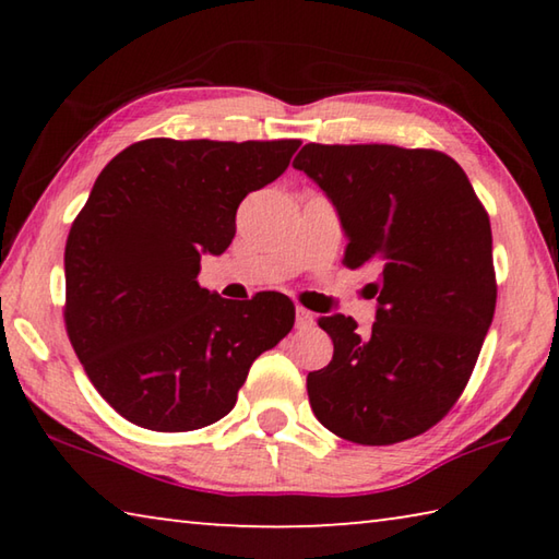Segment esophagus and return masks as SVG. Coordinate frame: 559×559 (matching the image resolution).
<instances>
[{
  "instance_id": "1",
  "label": "esophagus",
  "mask_w": 559,
  "mask_h": 559,
  "mask_svg": "<svg viewBox=\"0 0 559 559\" xmlns=\"http://www.w3.org/2000/svg\"><path fill=\"white\" fill-rule=\"evenodd\" d=\"M316 323V316L306 308H296V328H310Z\"/></svg>"
}]
</instances>
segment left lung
Wrapping results in <instances>:
<instances>
[{
    "label": "left lung",
    "instance_id": "obj_1",
    "mask_svg": "<svg viewBox=\"0 0 559 559\" xmlns=\"http://www.w3.org/2000/svg\"><path fill=\"white\" fill-rule=\"evenodd\" d=\"M293 167L335 206L347 266L380 271L370 333L340 313L318 320L335 353L308 374L310 406L365 447L419 437L456 404L493 323L488 214L437 150L308 143Z\"/></svg>",
    "mask_w": 559,
    "mask_h": 559
}]
</instances>
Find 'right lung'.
Returning <instances> with one entry per match:
<instances>
[{"label":"right lung","mask_w":559,"mask_h":559,"mask_svg":"<svg viewBox=\"0 0 559 559\" xmlns=\"http://www.w3.org/2000/svg\"><path fill=\"white\" fill-rule=\"evenodd\" d=\"M300 140L153 138L103 167L69 231L66 330L112 409L153 431L229 414L253 359L290 333L283 293L226 300L197 283L222 257L249 192L286 173Z\"/></svg>","instance_id":"right-lung-1"}]
</instances>
